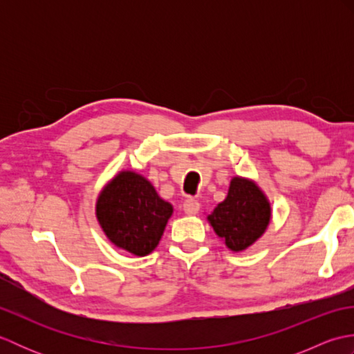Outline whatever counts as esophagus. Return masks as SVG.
Segmentation results:
<instances>
[{
    "instance_id": "34e87169",
    "label": "esophagus",
    "mask_w": 354,
    "mask_h": 354,
    "mask_svg": "<svg viewBox=\"0 0 354 354\" xmlns=\"http://www.w3.org/2000/svg\"><path fill=\"white\" fill-rule=\"evenodd\" d=\"M199 208H201V205H199L198 201L187 199V201L184 202V213H185L187 216L198 214V213H199Z\"/></svg>"
}]
</instances>
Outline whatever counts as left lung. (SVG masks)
<instances>
[{
    "label": "left lung",
    "instance_id": "obj_1",
    "mask_svg": "<svg viewBox=\"0 0 354 354\" xmlns=\"http://www.w3.org/2000/svg\"><path fill=\"white\" fill-rule=\"evenodd\" d=\"M272 217L268 196L254 179L232 176L227 198L207 216L225 246L232 252H242L265 234Z\"/></svg>",
    "mask_w": 354,
    "mask_h": 354
}]
</instances>
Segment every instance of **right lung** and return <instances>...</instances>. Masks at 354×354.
<instances>
[{
  "mask_svg": "<svg viewBox=\"0 0 354 354\" xmlns=\"http://www.w3.org/2000/svg\"><path fill=\"white\" fill-rule=\"evenodd\" d=\"M173 205L140 173L122 170L104 184L95 201V217L111 243L145 257L160 243Z\"/></svg>",
  "mask_w": 354,
  "mask_h": 354,
  "instance_id": "1",
  "label": "right lung"
}]
</instances>
